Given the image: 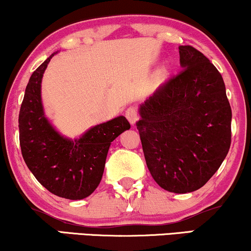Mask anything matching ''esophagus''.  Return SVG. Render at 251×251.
Returning <instances> with one entry per match:
<instances>
[{"mask_svg":"<svg viewBox=\"0 0 251 251\" xmlns=\"http://www.w3.org/2000/svg\"><path fill=\"white\" fill-rule=\"evenodd\" d=\"M125 116H126V118H127L128 122L131 123V125H134V124L137 123V120L139 119L138 111L134 106H129L127 110L125 111Z\"/></svg>","mask_w":251,"mask_h":251,"instance_id":"obj_1","label":"esophagus"}]
</instances>
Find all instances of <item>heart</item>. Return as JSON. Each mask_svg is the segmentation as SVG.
Returning <instances> with one entry per match:
<instances>
[{"mask_svg":"<svg viewBox=\"0 0 251 251\" xmlns=\"http://www.w3.org/2000/svg\"><path fill=\"white\" fill-rule=\"evenodd\" d=\"M166 76H167V71H166L165 69H161V70L158 72V77L160 78V79H164Z\"/></svg>","mask_w":251,"mask_h":251,"instance_id":"obj_1","label":"heart"}]
</instances>
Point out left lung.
<instances>
[{
    "label": "left lung",
    "mask_w": 251,
    "mask_h": 251,
    "mask_svg": "<svg viewBox=\"0 0 251 251\" xmlns=\"http://www.w3.org/2000/svg\"><path fill=\"white\" fill-rule=\"evenodd\" d=\"M180 66L139 106L140 134L151 175L165 191H198L215 174L231 143V108L217 69L191 45Z\"/></svg>",
    "instance_id": "1"
}]
</instances>
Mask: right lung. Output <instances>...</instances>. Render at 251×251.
<instances>
[{
    "label": "right lung",
    "mask_w": 251,
    "mask_h": 251,
    "mask_svg": "<svg viewBox=\"0 0 251 251\" xmlns=\"http://www.w3.org/2000/svg\"><path fill=\"white\" fill-rule=\"evenodd\" d=\"M57 52L32 72L26 85L19 116L20 145L24 161L42 186L60 198L81 200L100 183L111 143L131 125L119 116L79 138L60 134L45 116L41 92L45 69Z\"/></svg>",
    "instance_id": "add662e5"
}]
</instances>
